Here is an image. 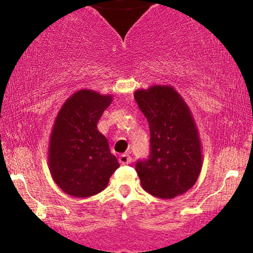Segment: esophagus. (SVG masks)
Segmentation results:
<instances>
[{
  "mask_svg": "<svg viewBox=\"0 0 253 253\" xmlns=\"http://www.w3.org/2000/svg\"><path fill=\"white\" fill-rule=\"evenodd\" d=\"M119 163L121 165H128L132 163V158H130V156L128 153H124V155H121L119 157Z\"/></svg>",
  "mask_w": 253,
  "mask_h": 253,
  "instance_id": "1",
  "label": "esophagus"
}]
</instances>
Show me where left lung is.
<instances>
[{
	"instance_id": "obj_1",
	"label": "left lung",
	"mask_w": 253,
	"mask_h": 253,
	"mask_svg": "<svg viewBox=\"0 0 253 253\" xmlns=\"http://www.w3.org/2000/svg\"><path fill=\"white\" fill-rule=\"evenodd\" d=\"M134 98L150 127V156L138 161L143 189L159 199H173L195 184L202 168L201 143L193 115L171 85L139 89Z\"/></svg>"
}]
</instances>
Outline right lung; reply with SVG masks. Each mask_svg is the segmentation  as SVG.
Returning <instances> with one entry per match:
<instances>
[{
  "label": "right lung",
  "instance_id": "right-lung-1",
  "mask_svg": "<svg viewBox=\"0 0 253 253\" xmlns=\"http://www.w3.org/2000/svg\"><path fill=\"white\" fill-rule=\"evenodd\" d=\"M110 95L82 89L64 102L50 138L48 168L53 181L68 195L89 197L108 185L120 167L97 123L112 103Z\"/></svg>",
  "mask_w": 253,
  "mask_h": 253
}]
</instances>
